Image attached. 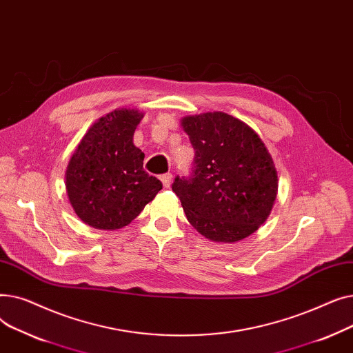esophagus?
<instances>
[{
  "label": "esophagus",
  "instance_id": "esophagus-1",
  "mask_svg": "<svg viewBox=\"0 0 353 353\" xmlns=\"http://www.w3.org/2000/svg\"><path fill=\"white\" fill-rule=\"evenodd\" d=\"M160 180H161L164 188H170L172 180H173V174H172V173H165V174H163V176L160 177Z\"/></svg>",
  "mask_w": 353,
  "mask_h": 353
}]
</instances>
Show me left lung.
<instances>
[{
  "instance_id": "left-lung-1",
  "label": "left lung",
  "mask_w": 353,
  "mask_h": 353,
  "mask_svg": "<svg viewBox=\"0 0 353 353\" xmlns=\"http://www.w3.org/2000/svg\"><path fill=\"white\" fill-rule=\"evenodd\" d=\"M194 148L190 177L173 192L190 225L213 242H239L263 225L277 193L265 143L246 123L221 111L181 119Z\"/></svg>"
}]
</instances>
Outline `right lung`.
<instances>
[{
  "label": "right lung",
  "instance_id": "1",
  "mask_svg": "<svg viewBox=\"0 0 353 353\" xmlns=\"http://www.w3.org/2000/svg\"><path fill=\"white\" fill-rule=\"evenodd\" d=\"M141 119L139 110L111 111L88 128L68 161V200L91 228L127 226L163 188L159 179L144 172V153L133 143Z\"/></svg>",
  "mask_w": 353,
  "mask_h": 353
}]
</instances>
